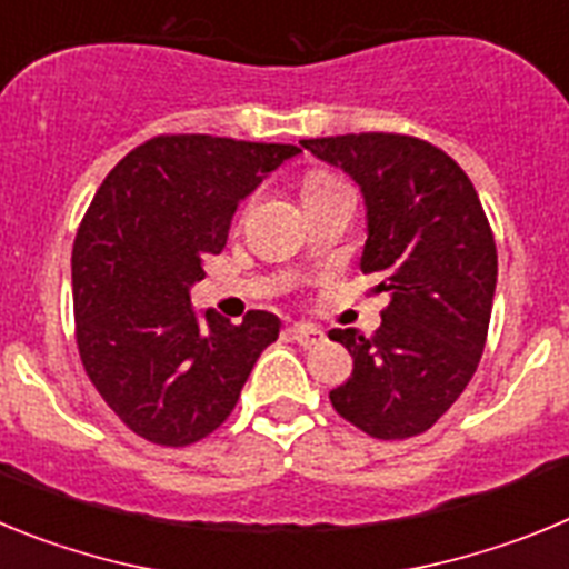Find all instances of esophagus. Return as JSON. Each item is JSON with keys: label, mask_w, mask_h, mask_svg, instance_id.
<instances>
[{"label": "esophagus", "mask_w": 569, "mask_h": 569, "mask_svg": "<svg viewBox=\"0 0 569 569\" xmlns=\"http://www.w3.org/2000/svg\"><path fill=\"white\" fill-rule=\"evenodd\" d=\"M288 333H290V339L301 347H316L325 341V333H321L319 328H310V325H293Z\"/></svg>", "instance_id": "34e87169"}]
</instances>
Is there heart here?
I'll use <instances>...</instances> for the list:
<instances>
[{
  "label": "heart",
  "instance_id": "1",
  "mask_svg": "<svg viewBox=\"0 0 569 569\" xmlns=\"http://www.w3.org/2000/svg\"><path fill=\"white\" fill-rule=\"evenodd\" d=\"M330 184H339V179H333L330 173H310L308 179H305V184H301V193H316V190H325L330 188Z\"/></svg>",
  "mask_w": 569,
  "mask_h": 569
}]
</instances>
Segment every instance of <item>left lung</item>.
<instances>
[{"label": "left lung", "mask_w": 569, "mask_h": 569, "mask_svg": "<svg viewBox=\"0 0 569 569\" xmlns=\"http://www.w3.org/2000/svg\"><path fill=\"white\" fill-rule=\"evenodd\" d=\"M365 193L361 270L387 293L370 339L330 330L353 373L330 390L336 413L373 439H410L465 393L485 353L499 256L479 193L441 148L405 133L301 139Z\"/></svg>", "instance_id": "1"}]
</instances>
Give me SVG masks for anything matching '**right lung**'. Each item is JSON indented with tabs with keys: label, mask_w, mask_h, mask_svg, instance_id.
<instances>
[{
	"label": "right lung",
	"mask_w": 569,
	"mask_h": 569,
	"mask_svg": "<svg viewBox=\"0 0 569 569\" xmlns=\"http://www.w3.org/2000/svg\"><path fill=\"white\" fill-rule=\"evenodd\" d=\"M296 144L162 133L130 150L97 190L73 241V313L84 373L136 436L204 439L233 413L279 319L241 325L190 305L230 219Z\"/></svg>",
	"instance_id": "add662e5"
}]
</instances>
